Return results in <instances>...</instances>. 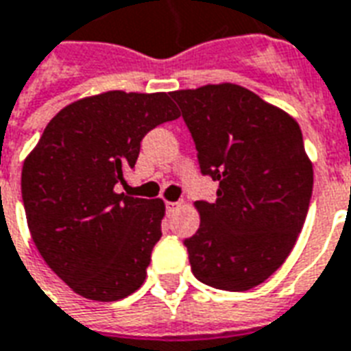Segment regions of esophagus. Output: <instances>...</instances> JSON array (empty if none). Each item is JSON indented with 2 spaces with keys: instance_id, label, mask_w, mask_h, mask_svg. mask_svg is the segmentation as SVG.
I'll return each mask as SVG.
<instances>
[{
  "instance_id": "1",
  "label": "esophagus",
  "mask_w": 351,
  "mask_h": 351,
  "mask_svg": "<svg viewBox=\"0 0 351 351\" xmlns=\"http://www.w3.org/2000/svg\"><path fill=\"white\" fill-rule=\"evenodd\" d=\"M165 206H167L169 212H176V210L180 208V202H175V201H167L165 202Z\"/></svg>"
}]
</instances>
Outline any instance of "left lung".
I'll return each instance as SVG.
<instances>
[{"label": "left lung", "instance_id": "left-lung-1", "mask_svg": "<svg viewBox=\"0 0 351 351\" xmlns=\"http://www.w3.org/2000/svg\"><path fill=\"white\" fill-rule=\"evenodd\" d=\"M171 96L201 173L219 182L215 201L195 202L201 225L184 241L191 271L219 290H251L281 268L307 217L313 163L300 124L234 83Z\"/></svg>", "mask_w": 351, "mask_h": 351}]
</instances>
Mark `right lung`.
<instances>
[{
    "label": "right lung",
    "mask_w": 351,
    "mask_h": 351,
    "mask_svg": "<svg viewBox=\"0 0 351 351\" xmlns=\"http://www.w3.org/2000/svg\"><path fill=\"white\" fill-rule=\"evenodd\" d=\"M180 113L171 93L108 90L69 104L51 119L22 167L31 238L76 294L117 301L147 277L162 238V199L117 193L143 137Z\"/></svg>",
    "instance_id": "1"
}]
</instances>
